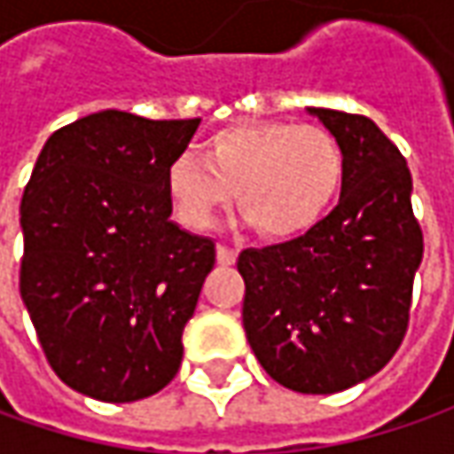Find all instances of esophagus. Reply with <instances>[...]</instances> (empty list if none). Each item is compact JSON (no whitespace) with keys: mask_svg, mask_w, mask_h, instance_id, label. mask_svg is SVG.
Listing matches in <instances>:
<instances>
[{"mask_svg":"<svg viewBox=\"0 0 454 454\" xmlns=\"http://www.w3.org/2000/svg\"><path fill=\"white\" fill-rule=\"evenodd\" d=\"M237 253L232 247H227V245H217V262L219 265H235Z\"/></svg>","mask_w":454,"mask_h":454,"instance_id":"1","label":"esophagus"}]
</instances>
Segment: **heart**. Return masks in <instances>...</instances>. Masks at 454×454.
Instances as JSON below:
<instances>
[{"mask_svg": "<svg viewBox=\"0 0 454 454\" xmlns=\"http://www.w3.org/2000/svg\"><path fill=\"white\" fill-rule=\"evenodd\" d=\"M346 153L318 126L237 123L166 166V192L186 227L207 230L232 201L268 239H293L321 222L339 197Z\"/></svg>", "mask_w": 454, "mask_h": 454, "instance_id": "obj_1", "label": "heart"}]
</instances>
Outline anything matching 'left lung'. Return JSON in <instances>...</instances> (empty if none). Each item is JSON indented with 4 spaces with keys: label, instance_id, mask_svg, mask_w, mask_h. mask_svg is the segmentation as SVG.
<instances>
[{
    "label": "left lung",
    "instance_id": "8db88e82",
    "mask_svg": "<svg viewBox=\"0 0 454 454\" xmlns=\"http://www.w3.org/2000/svg\"><path fill=\"white\" fill-rule=\"evenodd\" d=\"M339 138L336 209L283 245L242 250V325L262 369L301 394H333L381 372L407 333L425 242L404 156L372 118L308 108Z\"/></svg>",
    "mask_w": 454,
    "mask_h": 454
}]
</instances>
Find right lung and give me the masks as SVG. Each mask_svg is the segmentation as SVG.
<instances>
[{
	"mask_svg": "<svg viewBox=\"0 0 454 454\" xmlns=\"http://www.w3.org/2000/svg\"><path fill=\"white\" fill-rule=\"evenodd\" d=\"M201 118L100 111L55 131L20 207V293L52 372L100 402L161 392L182 366L215 242L171 222L166 166Z\"/></svg>",
	"mask_w": 454,
	"mask_h": 454,
	"instance_id": "obj_1",
	"label": "right lung"
}]
</instances>
